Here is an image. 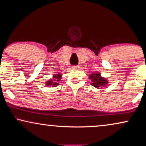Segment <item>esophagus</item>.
<instances>
[{
    "label": "esophagus",
    "mask_w": 146,
    "mask_h": 146,
    "mask_svg": "<svg viewBox=\"0 0 146 146\" xmlns=\"http://www.w3.org/2000/svg\"><path fill=\"white\" fill-rule=\"evenodd\" d=\"M72 68H75V69H77V68H78V66H72Z\"/></svg>",
    "instance_id": "1"
}]
</instances>
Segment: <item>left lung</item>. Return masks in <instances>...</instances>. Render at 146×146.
I'll use <instances>...</instances> for the list:
<instances>
[{"instance_id": "left-lung-1", "label": "left lung", "mask_w": 146, "mask_h": 146, "mask_svg": "<svg viewBox=\"0 0 146 146\" xmlns=\"http://www.w3.org/2000/svg\"><path fill=\"white\" fill-rule=\"evenodd\" d=\"M89 78L91 80V85L94 86L97 88L101 86H104L106 84H108L107 80L101 77L100 73L91 74L90 76H89Z\"/></svg>"}]
</instances>
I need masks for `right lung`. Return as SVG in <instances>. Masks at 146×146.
<instances>
[{
  "label": "right lung",
  "instance_id": "right-lung-1",
  "mask_svg": "<svg viewBox=\"0 0 146 146\" xmlns=\"http://www.w3.org/2000/svg\"><path fill=\"white\" fill-rule=\"evenodd\" d=\"M54 78V80H48L46 82V86H52V87H55L57 85H59V84L58 82H59V81L61 80V78H62V75L61 74H56L53 77Z\"/></svg>",
  "mask_w": 146,
  "mask_h": 146
}]
</instances>
